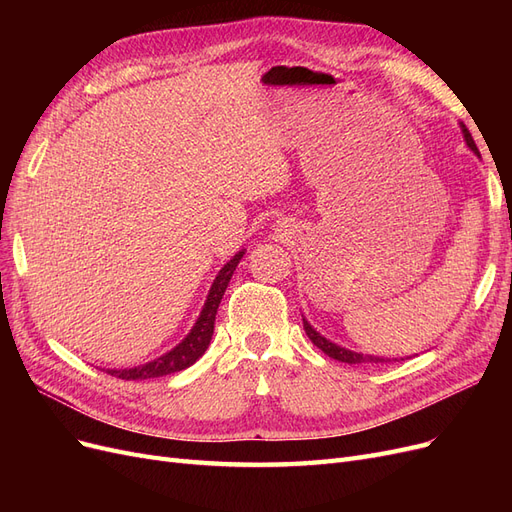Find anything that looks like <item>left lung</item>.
Returning <instances> with one entry per match:
<instances>
[{
  "instance_id": "1",
  "label": "left lung",
  "mask_w": 512,
  "mask_h": 512,
  "mask_svg": "<svg viewBox=\"0 0 512 512\" xmlns=\"http://www.w3.org/2000/svg\"><path fill=\"white\" fill-rule=\"evenodd\" d=\"M461 134H463V141H466V145L470 147V151L474 153V156H478L480 158V153H478V147H476V143H474V138H472V134H470V130L463 126L461 123ZM303 329H305V333H307V337L312 339V344L314 346H318L324 354H329L331 359H335V361H342V363H350V365H359V363H367V365H378V363H391V361H397V359H391V356H374V354H363V352H354V350H348V348H344V346H337L335 342H331V339H327L324 335H320L312 324H309L305 318H303ZM404 361V359H401Z\"/></svg>"
}]
</instances>
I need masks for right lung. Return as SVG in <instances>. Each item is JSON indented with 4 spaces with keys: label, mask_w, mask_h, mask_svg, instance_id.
<instances>
[{
    "label": "right lung",
    "mask_w": 512,
    "mask_h": 512,
    "mask_svg": "<svg viewBox=\"0 0 512 512\" xmlns=\"http://www.w3.org/2000/svg\"><path fill=\"white\" fill-rule=\"evenodd\" d=\"M243 254H245V250L237 252L218 271V275H215V280H213V284L209 288V294H207V301H205L203 309H200L194 327L173 350H168L162 356H158V359H153V361L143 363V365H136V367L106 369V374H111V376L121 378V380H149V378H160V376L175 374V371H181L185 367L194 365L200 359V356L205 354V350L211 344L215 314H218L220 301L224 297L230 277H232V273H235Z\"/></svg>",
    "instance_id": "obj_1"
}]
</instances>
